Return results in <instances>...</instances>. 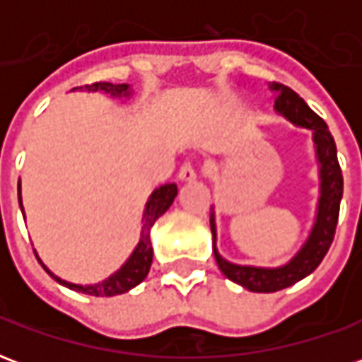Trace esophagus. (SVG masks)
Wrapping results in <instances>:
<instances>
[{"mask_svg":"<svg viewBox=\"0 0 362 362\" xmlns=\"http://www.w3.org/2000/svg\"><path fill=\"white\" fill-rule=\"evenodd\" d=\"M197 178L196 173V166L192 165V163H184L180 166V170H178V180L180 182H194Z\"/></svg>","mask_w":362,"mask_h":362,"instance_id":"esophagus-1","label":"esophagus"}]
</instances>
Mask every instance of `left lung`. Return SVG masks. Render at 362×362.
<instances>
[{
    "mask_svg": "<svg viewBox=\"0 0 362 362\" xmlns=\"http://www.w3.org/2000/svg\"><path fill=\"white\" fill-rule=\"evenodd\" d=\"M269 89L275 93V110L291 119L293 124L306 129H312L314 145H316V157L320 163V199L316 223L310 230L308 240L304 243L300 250L288 264L281 267H254V266H236L225 258H221L215 248V215L211 213V233H213V254L217 259V266L225 277L235 281L252 293H275L281 288L295 285L296 281L310 275L334 243L335 227L339 219V204L343 196V176L341 166L337 160L335 141L326 122L318 114L310 110V106L304 103L295 90L288 89L279 83H272Z\"/></svg>",
    "mask_w": 362,
    "mask_h": 362,
    "instance_id": "left-lung-1",
    "label": "left lung"
}]
</instances>
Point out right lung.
Segmentation results:
<instances>
[{
  "label": "right lung",
  "mask_w": 362,
  "mask_h": 362,
  "mask_svg": "<svg viewBox=\"0 0 362 362\" xmlns=\"http://www.w3.org/2000/svg\"><path fill=\"white\" fill-rule=\"evenodd\" d=\"M85 90H104L112 96H129V85L126 83H119V85H114V83H93V85H85L81 87ZM21 188V186H19ZM178 194V188L176 184H165L157 188L153 194H151L149 202L145 205V213H143V227H141V238H139V244L134 250V254L129 256L124 266L119 267L118 272L110 275L108 279L103 281V283H96V285H75V283H67V281L59 279L54 273L48 269V267H42L48 272V275H52L54 279L62 283L64 287L74 288V291H79V293H85V295L90 296H114L122 295V293H127L129 288H134L135 285H139L147 273H149L151 262H153V246H151V227L155 225V221L166 213V209L173 205L174 197ZM19 204H21V194H19ZM23 207V204H21ZM36 254V252H35ZM38 258V256H36Z\"/></svg>",
  "instance_id": "1"
}]
</instances>
